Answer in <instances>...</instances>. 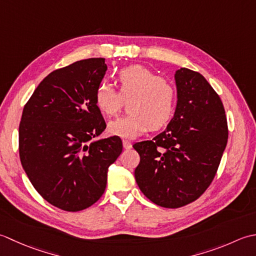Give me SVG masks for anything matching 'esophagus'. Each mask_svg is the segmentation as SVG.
Segmentation results:
<instances>
[{"label": "esophagus", "mask_w": 256, "mask_h": 256, "mask_svg": "<svg viewBox=\"0 0 256 256\" xmlns=\"http://www.w3.org/2000/svg\"><path fill=\"white\" fill-rule=\"evenodd\" d=\"M122 144H124V149H130V148L132 147V142H129V140H124Z\"/></svg>", "instance_id": "1"}]
</instances>
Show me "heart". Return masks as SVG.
<instances>
[{
	"instance_id": "heart-1",
	"label": "heart",
	"mask_w": 256,
	"mask_h": 256,
	"mask_svg": "<svg viewBox=\"0 0 256 256\" xmlns=\"http://www.w3.org/2000/svg\"><path fill=\"white\" fill-rule=\"evenodd\" d=\"M119 94L107 84H99L95 102L102 114L112 117L128 99L129 112L108 124L112 136L132 139L149 128L159 129L168 122L176 104V88L172 82L160 77L142 65L124 67L116 76Z\"/></svg>"
}]
</instances>
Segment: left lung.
Listing matches in <instances>:
<instances>
[{"mask_svg":"<svg viewBox=\"0 0 256 256\" xmlns=\"http://www.w3.org/2000/svg\"><path fill=\"white\" fill-rule=\"evenodd\" d=\"M176 107L164 132L137 142L140 162L134 170L142 194L157 206L189 204L211 184L228 144L223 104L200 72L180 68L174 74Z\"/></svg>","mask_w":256,"mask_h":256,"instance_id":"obj_1","label":"left lung"}]
</instances>
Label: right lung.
<instances>
[{"mask_svg":"<svg viewBox=\"0 0 256 256\" xmlns=\"http://www.w3.org/2000/svg\"><path fill=\"white\" fill-rule=\"evenodd\" d=\"M105 58H88L52 72L24 106L18 128L23 169L35 190L64 211L84 210L106 189L107 172L122 151L106 128L95 94Z\"/></svg>","mask_w":256,"mask_h":256,"instance_id":"1","label":"right lung"}]
</instances>
